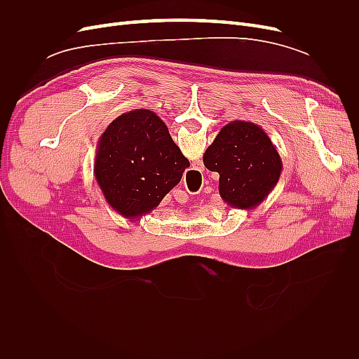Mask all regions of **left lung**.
I'll return each mask as SVG.
<instances>
[{
	"instance_id": "left-lung-1",
	"label": "left lung",
	"mask_w": 359,
	"mask_h": 359,
	"mask_svg": "<svg viewBox=\"0 0 359 359\" xmlns=\"http://www.w3.org/2000/svg\"><path fill=\"white\" fill-rule=\"evenodd\" d=\"M203 165L217 172L222 199L238 210H253L274 190L283 169L265 130L250 121L226 124L203 153Z\"/></svg>"
}]
</instances>
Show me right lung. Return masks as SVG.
Wrapping results in <instances>:
<instances>
[{
  "instance_id": "1",
  "label": "right lung",
  "mask_w": 359,
  "mask_h": 359,
  "mask_svg": "<svg viewBox=\"0 0 359 359\" xmlns=\"http://www.w3.org/2000/svg\"><path fill=\"white\" fill-rule=\"evenodd\" d=\"M190 166L163 119L148 109L115 118L95 149L94 175L111 208L137 220L156 210Z\"/></svg>"
}]
</instances>
